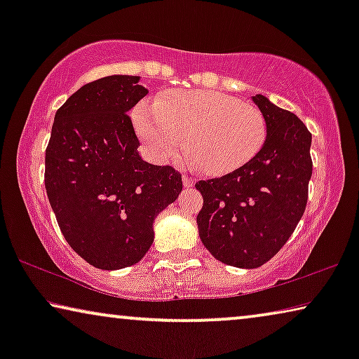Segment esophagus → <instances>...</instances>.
<instances>
[{
  "instance_id": "34e87169",
  "label": "esophagus",
  "mask_w": 359,
  "mask_h": 359,
  "mask_svg": "<svg viewBox=\"0 0 359 359\" xmlns=\"http://www.w3.org/2000/svg\"><path fill=\"white\" fill-rule=\"evenodd\" d=\"M196 183V180L193 178V176H188V175H183V184L186 186V188H189V186H193Z\"/></svg>"
}]
</instances>
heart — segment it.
<instances>
[{
    "label": "heart",
    "instance_id": "heart-1",
    "mask_svg": "<svg viewBox=\"0 0 359 359\" xmlns=\"http://www.w3.org/2000/svg\"><path fill=\"white\" fill-rule=\"evenodd\" d=\"M135 129L156 161L188 154L204 173H230L252 160L266 137L257 107L217 91L176 90L139 106ZM187 147H184V139Z\"/></svg>",
    "mask_w": 359,
    "mask_h": 359
}]
</instances>
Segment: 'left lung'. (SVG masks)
I'll list each match as a JSON object with an SVG mask.
<instances>
[{"label": "left lung", "mask_w": 359, "mask_h": 359, "mask_svg": "<svg viewBox=\"0 0 359 359\" xmlns=\"http://www.w3.org/2000/svg\"><path fill=\"white\" fill-rule=\"evenodd\" d=\"M266 122L257 155L232 173L198 181L204 204L198 214L201 242L219 262L258 268L291 237L307 204L312 135L291 111L253 96Z\"/></svg>", "instance_id": "1"}]
</instances>
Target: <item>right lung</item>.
Listing matches in <instances>:
<instances>
[{"label":"right lung","mask_w":359,"mask_h":359,"mask_svg":"<svg viewBox=\"0 0 359 359\" xmlns=\"http://www.w3.org/2000/svg\"><path fill=\"white\" fill-rule=\"evenodd\" d=\"M140 76L111 75L68 97L46 150V189L68 245L95 268L139 263L154 243V220L183 181L171 166L142 160L127 112L147 95Z\"/></svg>","instance_id":"1"}]
</instances>
